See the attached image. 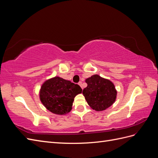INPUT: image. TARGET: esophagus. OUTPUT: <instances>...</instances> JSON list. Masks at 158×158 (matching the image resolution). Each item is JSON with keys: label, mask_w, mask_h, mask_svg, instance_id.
<instances>
[{"label": "esophagus", "mask_w": 158, "mask_h": 158, "mask_svg": "<svg viewBox=\"0 0 158 158\" xmlns=\"http://www.w3.org/2000/svg\"><path fill=\"white\" fill-rule=\"evenodd\" d=\"M78 84H79V85H80V87L83 89V88H82V82H79Z\"/></svg>", "instance_id": "34e87169"}]
</instances>
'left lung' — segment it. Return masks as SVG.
Returning <instances> with one entry per match:
<instances>
[{"instance_id": "8db88e82", "label": "left lung", "mask_w": 158, "mask_h": 158, "mask_svg": "<svg viewBox=\"0 0 158 158\" xmlns=\"http://www.w3.org/2000/svg\"><path fill=\"white\" fill-rule=\"evenodd\" d=\"M82 94L89 106L97 111L106 110L115 102L117 90L111 81L95 74L85 80Z\"/></svg>"}]
</instances>
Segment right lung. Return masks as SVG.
<instances>
[{"label":"right lung","instance_id":"add662e5","mask_svg":"<svg viewBox=\"0 0 158 158\" xmlns=\"http://www.w3.org/2000/svg\"><path fill=\"white\" fill-rule=\"evenodd\" d=\"M82 92L79 85L56 76L43 84L40 97L43 105L49 111L64 114L70 111L75 96Z\"/></svg>","mask_w":158,"mask_h":158}]
</instances>
